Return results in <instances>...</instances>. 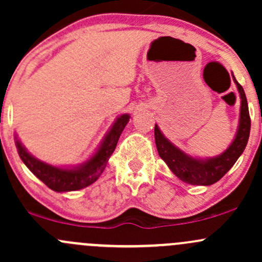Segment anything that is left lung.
Segmentation results:
<instances>
[{"label": "left lung", "instance_id": "1", "mask_svg": "<svg viewBox=\"0 0 262 262\" xmlns=\"http://www.w3.org/2000/svg\"><path fill=\"white\" fill-rule=\"evenodd\" d=\"M233 81L237 86L241 98L240 119L231 145L219 156L209 157V159H200V157L198 159L190 156L176 147L170 140L166 139L159 126L155 125V142L160 157L166 162L168 168L186 184L209 186L217 182L235 165L246 147L250 136V127H251L249 106L243 86L236 81L235 77Z\"/></svg>", "mask_w": 262, "mask_h": 262}]
</instances>
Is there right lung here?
<instances>
[{
    "mask_svg": "<svg viewBox=\"0 0 262 262\" xmlns=\"http://www.w3.org/2000/svg\"><path fill=\"white\" fill-rule=\"evenodd\" d=\"M128 121H130V115L128 114H123L117 117L114 125L106 134V136L103 137L96 152L92 155L86 162L77 166H72V167H58V166H52L36 159L25 148V146L15 135L16 147H17V152L22 162L47 187L56 191V192H69V191L81 190V188H85L94 184L103 172L110 156L116 148L121 134H122L123 128L127 125Z\"/></svg>",
    "mask_w": 262,
    "mask_h": 262,
    "instance_id": "obj_1",
    "label": "right lung"
}]
</instances>
